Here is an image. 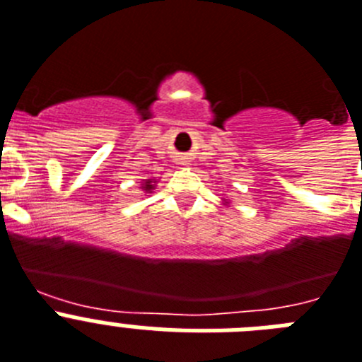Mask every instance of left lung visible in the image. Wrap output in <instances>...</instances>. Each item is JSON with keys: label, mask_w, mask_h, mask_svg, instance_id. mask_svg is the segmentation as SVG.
<instances>
[{"label": "left lung", "mask_w": 362, "mask_h": 362, "mask_svg": "<svg viewBox=\"0 0 362 362\" xmlns=\"http://www.w3.org/2000/svg\"><path fill=\"white\" fill-rule=\"evenodd\" d=\"M221 202H223V205H230V202H228V199H225V197H223V199H221Z\"/></svg>", "instance_id": "left-lung-1"}]
</instances>
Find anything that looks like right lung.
Wrapping results in <instances>:
<instances>
[{"instance_id":"1","label":"right lung","mask_w":362,"mask_h":362,"mask_svg":"<svg viewBox=\"0 0 362 362\" xmlns=\"http://www.w3.org/2000/svg\"><path fill=\"white\" fill-rule=\"evenodd\" d=\"M156 185H157V179H143L141 188H143L144 196H146V194L153 192V190H156Z\"/></svg>"}]
</instances>
